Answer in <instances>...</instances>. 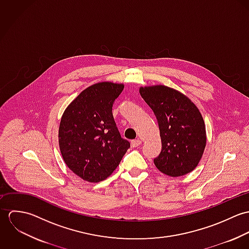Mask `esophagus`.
I'll list each match as a JSON object with an SVG mask.
<instances>
[{
    "label": "esophagus",
    "instance_id": "esophagus-1",
    "mask_svg": "<svg viewBox=\"0 0 249 249\" xmlns=\"http://www.w3.org/2000/svg\"><path fill=\"white\" fill-rule=\"evenodd\" d=\"M141 144H142V141L139 140V139H137V140H132V141H131L132 147H138V146H140Z\"/></svg>",
    "mask_w": 249,
    "mask_h": 249
}]
</instances>
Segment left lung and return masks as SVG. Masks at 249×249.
<instances>
[{
	"instance_id": "left-lung-1",
	"label": "left lung",
	"mask_w": 249,
	"mask_h": 249,
	"mask_svg": "<svg viewBox=\"0 0 249 249\" xmlns=\"http://www.w3.org/2000/svg\"><path fill=\"white\" fill-rule=\"evenodd\" d=\"M139 91L153 110L160 129L162 150L154 165L172 178L193 172L203 155L207 139L198 108L187 96L165 85L140 87Z\"/></svg>"
}]
</instances>
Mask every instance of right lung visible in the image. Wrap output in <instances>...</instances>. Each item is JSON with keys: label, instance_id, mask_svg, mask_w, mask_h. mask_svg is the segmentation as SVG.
<instances>
[{"label": "right lung", "instance_id": "add662e5", "mask_svg": "<svg viewBox=\"0 0 249 249\" xmlns=\"http://www.w3.org/2000/svg\"><path fill=\"white\" fill-rule=\"evenodd\" d=\"M123 83L104 81L83 90L65 109L58 142L65 164L88 182L107 179L119 166L130 143L121 137L112 114Z\"/></svg>", "mask_w": 249, "mask_h": 249}]
</instances>
